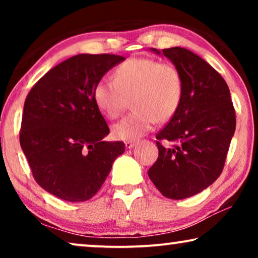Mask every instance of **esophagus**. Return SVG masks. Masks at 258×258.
I'll return each mask as SVG.
<instances>
[{"label": "esophagus", "instance_id": "34e87169", "mask_svg": "<svg viewBox=\"0 0 258 258\" xmlns=\"http://www.w3.org/2000/svg\"><path fill=\"white\" fill-rule=\"evenodd\" d=\"M124 144H125V148H126V149H132L133 147H135V146H136V143H135V142H133V141H126V142H125Z\"/></svg>", "mask_w": 258, "mask_h": 258}]
</instances>
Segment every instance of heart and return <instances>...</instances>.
Listing matches in <instances>:
<instances>
[{
    "label": "heart",
    "mask_w": 258,
    "mask_h": 258,
    "mask_svg": "<svg viewBox=\"0 0 258 258\" xmlns=\"http://www.w3.org/2000/svg\"><path fill=\"white\" fill-rule=\"evenodd\" d=\"M96 107L105 117L115 119L132 100L133 112L112 125L115 139L136 141L156 122L174 117L183 97L181 72L171 62L133 57L119 64L112 80H100L93 93Z\"/></svg>",
    "instance_id": "obj_1"
}]
</instances>
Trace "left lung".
Segmentation results:
<instances>
[{
    "instance_id": "obj_1",
    "label": "left lung",
    "mask_w": 258,
    "mask_h": 258,
    "mask_svg": "<svg viewBox=\"0 0 258 258\" xmlns=\"http://www.w3.org/2000/svg\"><path fill=\"white\" fill-rule=\"evenodd\" d=\"M162 52L181 72L183 97L174 117L156 134L158 157L148 175L162 195L182 200L221 175L236 115L227 82L209 63L185 48Z\"/></svg>"
}]
</instances>
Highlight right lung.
Masks as SVG:
<instances>
[{
    "label": "right lung",
    "mask_w": 258,
    "mask_h": 258,
    "mask_svg": "<svg viewBox=\"0 0 258 258\" xmlns=\"http://www.w3.org/2000/svg\"><path fill=\"white\" fill-rule=\"evenodd\" d=\"M123 59L73 56L42 76L24 101L21 148L37 184L58 199H91L124 153L121 141H103L109 126L93 97L95 84Z\"/></svg>",
    "instance_id": "right-lung-1"
}]
</instances>
